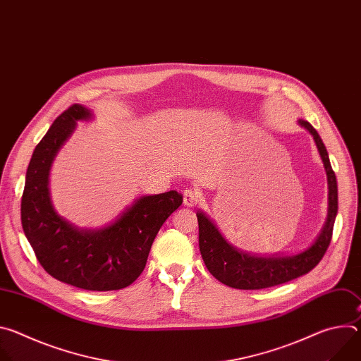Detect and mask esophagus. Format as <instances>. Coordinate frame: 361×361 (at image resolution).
<instances>
[{"label": "esophagus", "mask_w": 361, "mask_h": 361, "mask_svg": "<svg viewBox=\"0 0 361 361\" xmlns=\"http://www.w3.org/2000/svg\"><path fill=\"white\" fill-rule=\"evenodd\" d=\"M183 198H184V204L187 205V207H194V205H197L200 201H201V192L195 188H187L184 190V194H183Z\"/></svg>", "instance_id": "obj_1"}]
</instances>
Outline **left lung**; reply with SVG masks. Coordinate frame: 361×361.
Segmentation results:
<instances>
[{
    "label": "left lung",
    "mask_w": 361,
    "mask_h": 361,
    "mask_svg": "<svg viewBox=\"0 0 361 361\" xmlns=\"http://www.w3.org/2000/svg\"><path fill=\"white\" fill-rule=\"evenodd\" d=\"M298 124L313 135L326 169L329 184V212L326 224L316 241L298 254L257 257L233 247L207 216L202 212H197L198 245L204 264L219 281L228 287L260 290L294 280L312 271L320 263L330 245L338 210L336 174L331 169L326 145L316 128L305 120H298Z\"/></svg>",
    "instance_id": "1"
}]
</instances>
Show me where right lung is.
I'll return each mask as SVG.
<instances>
[{"instance_id":"right-lung-1","label":"right lung","mask_w":361,"mask_h":361,"mask_svg":"<svg viewBox=\"0 0 361 361\" xmlns=\"http://www.w3.org/2000/svg\"><path fill=\"white\" fill-rule=\"evenodd\" d=\"M91 118L87 107L74 104L38 142L25 176L21 223L37 260L49 276L78 288L111 291L130 286L142 273L154 238L180 207L183 195L176 190L141 195L113 223L99 228H80L59 216L49 198V170L77 121Z\"/></svg>"}]
</instances>
